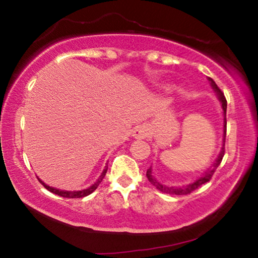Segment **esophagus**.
<instances>
[{
    "label": "esophagus",
    "instance_id": "obj_1",
    "mask_svg": "<svg viewBox=\"0 0 258 258\" xmlns=\"http://www.w3.org/2000/svg\"><path fill=\"white\" fill-rule=\"evenodd\" d=\"M148 128L146 125H139L136 126L135 129L133 130V136L135 137L136 140H143L148 136Z\"/></svg>",
    "mask_w": 258,
    "mask_h": 258
}]
</instances>
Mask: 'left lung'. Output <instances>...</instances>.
<instances>
[{"instance_id":"left-lung-1","label":"left lung","mask_w":258,"mask_h":258,"mask_svg":"<svg viewBox=\"0 0 258 258\" xmlns=\"http://www.w3.org/2000/svg\"><path fill=\"white\" fill-rule=\"evenodd\" d=\"M209 81H210V84L211 87H213V89L215 93H216L218 100L221 101L222 103V108H223V115H224V123H223V147H222V149L220 151V155H218V157L216 158V161L214 162L213 167L208 169V170L204 172L203 176H201V177H199L196 179V181H194L191 183H189L188 185H183V186H168L165 184H162V183H160L157 181L156 178L154 177L153 176V169H151V167L148 169L147 170V177L148 179H149V182L153 184L155 188L160 190V191L164 192V194H169V195H188V194L192 192L194 190L199 188V186H201L202 184H204V183L209 182L211 177H213V175L215 174V171H216V169L218 168V165L221 164L222 162V158H223L224 156V142H225V134H227V118H225V116H227V100H225L224 97V94L222 93V90L220 89V88L217 87V84L214 82L213 79H210L209 77Z\"/></svg>"}]
</instances>
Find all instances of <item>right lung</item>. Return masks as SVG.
Returning a JSON list of instances; mask_svg holds the SVG:
<instances>
[{"instance_id":"obj_1","label":"right lung","mask_w":258,"mask_h":258,"mask_svg":"<svg viewBox=\"0 0 258 258\" xmlns=\"http://www.w3.org/2000/svg\"><path fill=\"white\" fill-rule=\"evenodd\" d=\"M107 170H108V167H107V165H105L103 172H102L100 177H98L97 181L95 182L93 185H90L89 188H87V189H84V190H79V191H67V190H59V189L51 188V186H49V185L45 184L44 182H42L40 178H37V179L42 183V185H43L45 189L49 190V191L52 192V194H55V195L66 197V199H81V197H86V196H88V195H90L91 192L95 191V190L97 189V186L100 185V183L102 182V179L104 178L105 174H107Z\"/></svg>"}]
</instances>
